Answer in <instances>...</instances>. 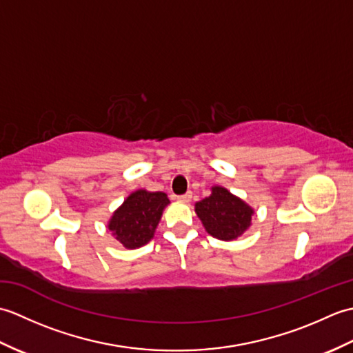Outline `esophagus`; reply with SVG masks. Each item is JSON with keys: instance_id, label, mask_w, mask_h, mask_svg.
Segmentation results:
<instances>
[{"instance_id": "1", "label": "esophagus", "mask_w": 353, "mask_h": 353, "mask_svg": "<svg viewBox=\"0 0 353 353\" xmlns=\"http://www.w3.org/2000/svg\"><path fill=\"white\" fill-rule=\"evenodd\" d=\"M191 199H192V192H186V194H183V196L177 197V200L182 201V203H190Z\"/></svg>"}]
</instances>
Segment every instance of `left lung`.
<instances>
[{"label":"left lung","instance_id":"obj_1","mask_svg":"<svg viewBox=\"0 0 353 353\" xmlns=\"http://www.w3.org/2000/svg\"><path fill=\"white\" fill-rule=\"evenodd\" d=\"M196 214L211 236L232 241L252 226L253 208L224 186L215 185L211 196L194 205Z\"/></svg>","mask_w":353,"mask_h":353}]
</instances>
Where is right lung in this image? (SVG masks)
Segmentation results:
<instances>
[{
    "label": "right lung",
    "mask_w": 353,
    "mask_h": 353,
    "mask_svg": "<svg viewBox=\"0 0 353 353\" xmlns=\"http://www.w3.org/2000/svg\"><path fill=\"white\" fill-rule=\"evenodd\" d=\"M170 205L167 194L137 190L112 214L108 228L125 249H139L152 241L163 209Z\"/></svg>",
    "instance_id": "1"
}]
</instances>
